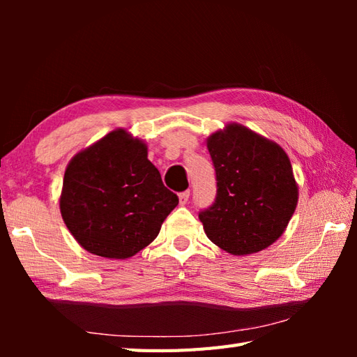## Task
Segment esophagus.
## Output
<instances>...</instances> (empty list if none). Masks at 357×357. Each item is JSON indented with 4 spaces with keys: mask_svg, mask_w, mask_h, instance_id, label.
I'll return each instance as SVG.
<instances>
[{
    "mask_svg": "<svg viewBox=\"0 0 357 357\" xmlns=\"http://www.w3.org/2000/svg\"><path fill=\"white\" fill-rule=\"evenodd\" d=\"M188 198H190V190L181 192V193H179V204H181V206H184V204H187Z\"/></svg>",
    "mask_w": 357,
    "mask_h": 357,
    "instance_id": "34e87169",
    "label": "esophagus"
}]
</instances>
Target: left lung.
<instances>
[{"instance_id": "8db88e82", "label": "left lung", "mask_w": 357, "mask_h": 357, "mask_svg": "<svg viewBox=\"0 0 357 357\" xmlns=\"http://www.w3.org/2000/svg\"><path fill=\"white\" fill-rule=\"evenodd\" d=\"M216 198L199 211L211 242L231 255L271 245L290 221L298 185L285 151L247 127L229 124L208 138Z\"/></svg>"}]
</instances>
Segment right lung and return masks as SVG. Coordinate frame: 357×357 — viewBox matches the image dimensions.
Here are the masks:
<instances>
[{
	"label": "right lung",
	"mask_w": 357,
	"mask_h": 357,
	"mask_svg": "<svg viewBox=\"0 0 357 357\" xmlns=\"http://www.w3.org/2000/svg\"><path fill=\"white\" fill-rule=\"evenodd\" d=\"M178 202L147 159L146 144L119 128L67 165L59 208L87 252L126 259L158 236Z\"/></svg>",
	"instance_id": "obj_1"
}]
</instances>
